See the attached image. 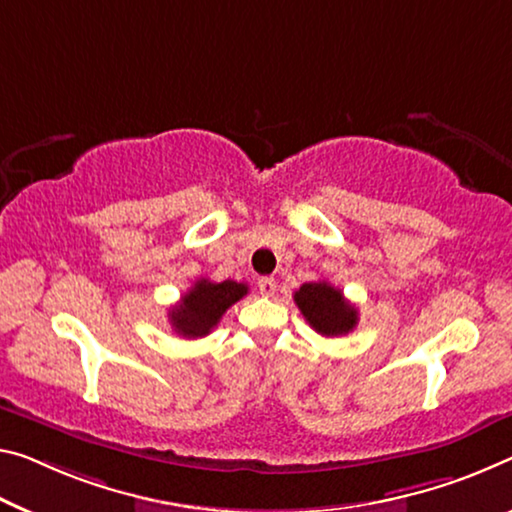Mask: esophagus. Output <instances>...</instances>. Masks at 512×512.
Here are the masks:
<instances>
[{
    "mask_svg": "<svg viewBox=\"0 0 512 512\" xmlns=\"http://www.w3.org/2000/svg\"><path fill=\"white\" fill-rule=\"evenodd\" d=\"M258 290H261L263 297H272L274 293H277V281H274L272 277H263L261 281H258Z\"/></svg>",
    "mask_w": 512,
    "mask_h": 512,
    "instance_id": "1",
    "label": "esophagus"
}]
</instances>
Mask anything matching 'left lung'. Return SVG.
Returning a JSON list of instances; mask_svg holds the SVG:
<instances>
[{"label":"left lung","mask_w":512,"mask_h":512,"mask_svg":"<svg viewBox=\"0 0 512 512\" xmlns=\"http://www.w3.org/2000/svg\"><path fill=\"white\" fill-rule=\"evenodd\" d=\"M293 300L306 322L322 336H343L357 327V306L345 300L341 290L334 288L332 283H302Z\"/></svg>","instance_id":"8db88e82"}]
</instances>
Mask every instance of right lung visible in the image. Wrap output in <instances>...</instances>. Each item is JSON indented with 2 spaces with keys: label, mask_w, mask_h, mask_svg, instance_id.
Returning a JSON list of instances; mask_svg holds the SVG:
<instances>
[{
  "label": "right lung",
  "mask_w": 512,
  "mask_h": 512,
  "mask_svg": "<svg viewBox=\"0 0 512 512\" xmlns=\"http://www.w3.org/2000/svg\"><path fill=\"white\" fill-rule=\"evenodd\" d=\"M249 293L247 283L238 281H210L199 279L187 293L180 297V302L169 311V322L176 329V334L185 338L208 336L217 322L222 320L226 309L242 300Z\"/></svg>",
  "instance_id": "1"
}]
</instances>
